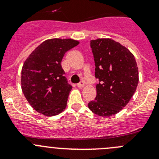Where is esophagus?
Returning <instances> with one entry per match:
<instances>
[{"label":"esophagus","instance_id":"1","mask_svg":"<svg viewBox=\"0 0 159 159\" xmlns=\"http://www.w3.org/2000/svg\"><path fill=\"white\" fill-rule=\"evenodd\" d=\"M84 81H81L78 84H77V86H78V88H83L84 87Z\"/></svg>","mask_w":159,"mask_h":159}]
</instances>
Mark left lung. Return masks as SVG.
<instances>
[{"label": "left lung", "mask_w": 159, "mask_h": 159, "mask_svg": "<svg viewBox=\"0 0 159 159\" xmlns=\"http://www.w3.org/2000/svg\"><path fill=\"white\" fill-rule=\"evenodd\" d=\"M91 48L98 79L90 110L98 116L115 115L129 103L139 84L135 58L129 49L111 39L93 40Z\"/></svg>", "instance_id": "8db88e82"}]
</instances>
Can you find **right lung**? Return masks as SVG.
<instances>
[{
	"instance_id": "1",
	"label": "right lung",
	"mask_w": 159,
	"mask_h": 159,
	"mask_svg": "<svg viewBox=\"0 0 159 159\" xmlns=\"http://www.w3.org/2000/svg\"><path fill=\"white\" fill-rule=\"evenodd\" d=\"M79 44L72 39H50L41 43L25 61L21 70V89L32 108L54 116L66 108L72 89L62 69L65 52Z\"/></svg>"
}]
</instances>
